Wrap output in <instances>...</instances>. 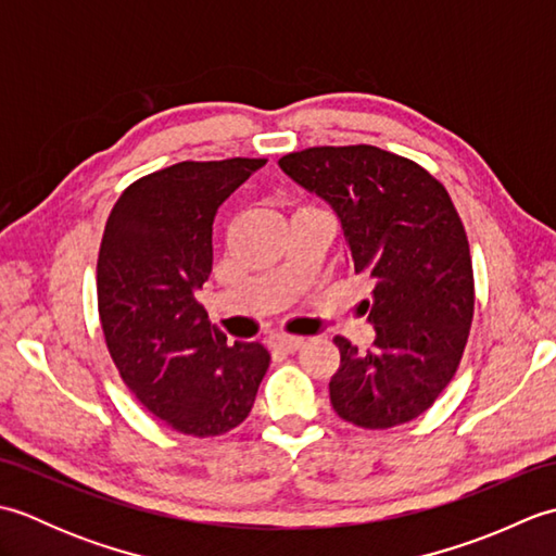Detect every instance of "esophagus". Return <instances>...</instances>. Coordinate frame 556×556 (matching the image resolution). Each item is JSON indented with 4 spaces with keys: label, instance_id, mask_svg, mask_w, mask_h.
Listing matches in <instances>:
<instances>
[{
    "label": "esophagus",
    "instance_id": "esophagus-1",
    "mask_svg": "<svg viewBox=\"0 0 556 556\" xmlns=\"http://www.w3.org/2000/svg\"><path fill=\"white\" fill-rule=\"evenodd\" d=\"M269 349H277V351H285V353H296L305 341L301 337H291V334H271L267 339Z\"/></svg>",
    "mask_w": 556,
    "mask_h": 556
}]
</instances>
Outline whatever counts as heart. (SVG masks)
<instances>
[{
  "label": "heart",
  "instance_id": "obj_1",
  "mask_svg": "<svg viewBox=\"0 0 556 556\" xmlns=\"http://www.w3.org/2000/svg\"><path fill=\"white\" fill-rule=\"evenodd\" d=\"M303 207H305V210H313V205H303ZM303 207H301V210H303Z\"/></svg>",
  "mask_w": 556,
  "mask_h": 556
}]
</instances>
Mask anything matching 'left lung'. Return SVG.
Instances as JSON below:
<instances>
[{"label":"left lung","mask_w":556,"mask_h":556,"mask_svg":"<svg viewBox=\"0 0 556 556\" xmlns=\"http://www.w3.org/2000/svg\"><path fill=\"white\" fill-rule=\"evenodd\" d=\"M323 195L344 227L375 341L358 351L334 337L329 401L341 420L387 430L428 410L464 358L476 308L468 236L446 188L418 162L375 146H317L279 160Z\"/></svg>","instance_id":"left-lung-1"}]
</instances>
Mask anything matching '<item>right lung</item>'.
<instances>
[{
	"label": "right lung",
	"mask_w": 556,
	"mask_h": 556,
	"mask_svg": "<svg viewBox=\"0 0 556 556\" xmlns=\"http://www.w3.org/2000/svg\"><path fill=\"white\" fill-rule=\"evenodd\" d=\"M265 157L186 160L124 188L104 224L98 311L124 384L152 416L188 437H217L248 418L269 353L227 344L195 291L212 269L219 205Z\"/></svg>",
	"instance_id": "right-lung-1"
}]
</instances>
